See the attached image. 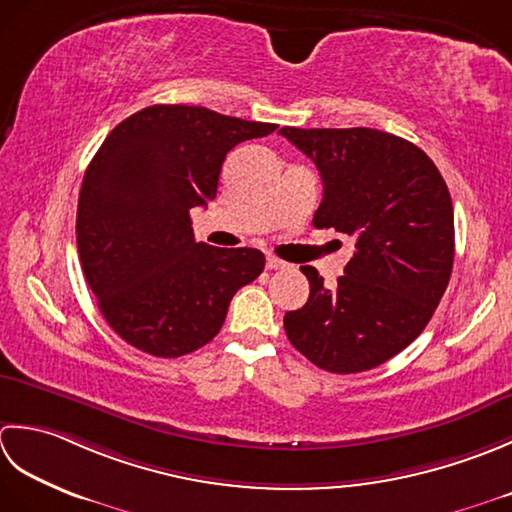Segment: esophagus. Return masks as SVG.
<instances>
[{
  "label": "esophagus",
  "instance_id": "34e87169",
  "mask_svg": "<svg viewBox=\"0 0 512 512\" xmlns=\"http://www.w3.org/2000/svg\"><path fill=\"white\" fill-rule=\"evenodd\" d=\"M289 263H285V260H280L276 256H267V269H287Z\"/></svg>",
  "mask_w": 512,
  "mask_h": 512
}]
</instances>
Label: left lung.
<instances>
[{
  "instance_id": "8db88e82",
  "label": "left lung",
  "mask_w": 512,
  "mask_h": 512,
  "mask_svg": "<svg viewBox=\"0 0 512 512\" xmlns=\"http://www.w3.org/2000/svg\"><path fill=\"white\" fill-rule=\"evenodd\" d=\"M316 163V227L356 238V254L329 289L314 267L305 307L285 314L289 342L329 373H360L398 356L429 325L451 278L453 203L417 145L371 128H283Z\"/></svg>"
}]
</instances>
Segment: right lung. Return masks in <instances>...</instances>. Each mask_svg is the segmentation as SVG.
<instances>
[{
    "instance_id": "add662e5",
    "label": "right lung",
    "mask_w": 512,
    "mask_h": 512,
    "mask_svg": "<svg viewBox=\"0 0 512 512\" xmlns=\"http://www.w3.org/2000/svg\"><path fill=\"white\" fill-rule=\"evenodd\" d=\"M274 123L201 106H150L121 121L83 176L77 249L108 325L143 353L179 358L221 331L227 307L265 269L252 247L194 241L190 210L214 201L227 152Z\"/></svg>"
}]
</instances>
